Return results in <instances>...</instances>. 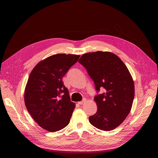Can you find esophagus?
Here are the masks:
<instances>
[{
	"instance_id": "obj_1",
	"label": "esophagus",
	"mask_w": 158,
	"mask_h": 158,
	"mask_svg": "<svg viewBox=\"0 0 158 158\" xmlns=\"http://www.w3.org/2000/svg\"><path fill=\"white\" fill-rule=\"evenodd\" d=\"M86 99H85V98H84L83 100H82V101H79V102H78V104H80V105H81V104H84V103L86 102Z\"/></svg>"
}]
</instances>
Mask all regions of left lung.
<instances>
[{
  "instance_id": "8db88e82",
  "label": "left lung",
  "mask_w": 158,
  "mask_h": 158,
  "mask_svg": "<svg viewBox=\"0 0 158 158\" xmlns=\"http://www.w3.org/2000/svg\"><path fill=\"white\" fill-rule=\"evenodd\" d=\"M83 65L93 79L97 92V113L89 117L90 123L102 131H111L124 121L131 111L135 97V83L126 64L110 52H88L81 56Z\"/></svg>"
}]
</instances>
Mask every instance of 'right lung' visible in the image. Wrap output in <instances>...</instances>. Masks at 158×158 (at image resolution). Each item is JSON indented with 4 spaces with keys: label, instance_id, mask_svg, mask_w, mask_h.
<instances>
[{
    "label": "right lung",
    "instance_id": "right-lung-1",
    "mask_svg": "<svg viewBox=\"0 0 158 158\" xmlns=\"http://www.w3.org/2000/svg\"><path fill=\"white\" fill-rule=\"evenodd\" d=\"M79 55L57 54L40 61L31 71L24 102L32 118L44 129L56 132L70 122L76 104L70 101L63 77Z\"/></svg>",
    "mask_w": 158,
    "mask_h": 158
}]
</instances>
